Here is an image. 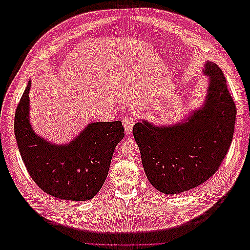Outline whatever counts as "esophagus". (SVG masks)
Segmentation results:
<instances>
[{
    "mask_svg": "<svg viewBox=\"0 0 250 250\" xmlns=\"http://www.w3.org/2000/svg\"><path fill=\"white\" fill-rule=\"evenodd\" d=\"M122 124H124L125 133H130V132L132 131V129H133V125L135 124L134 117L132 116V115L125 116L124 118H122Z\"/></svg>",
    "mask_w": 250,
    "mask_h": 250,
    "instance_id": "1",
    "label": "esophagus"
}]
</instances>
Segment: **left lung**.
<instances>
[{"instance_id":"obj_1","label":"left lung","mask_w":250,"mask_h":250,"mask_svg":"<svg viewBox=\"0 0 250 250\" xmlns=\"http://www.w3.org/2000/svg\"><path fill=\"white\" fill-rule=\"evenodd\" d=\"M208 88L204 104L187 120L157 126L146 120L133 126L142 163L149 183L166 194L185 192L210 178L229 150L236 107L224 73L207 61Z\"/></svg>"}]
</instances>
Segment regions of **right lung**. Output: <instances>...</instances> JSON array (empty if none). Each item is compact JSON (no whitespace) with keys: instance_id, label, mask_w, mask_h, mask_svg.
<instances>
[{"instance_id":"obj_1","label":"right lung","mask_w":250,"mask_h":250,"mask_svg":"<svg viewBox=\"0 0 250 250\" xmlns=\"http://www.w3.org/2000/svg\"><path fill=\"white\" fill-rule=\"evenodd\" d=\"M28 83L15 114V136L21 158L35 184L55 198L88 201L107 177L111 157L124 139L120 121L92 122L65 145L40 137L30 124Z\"/></svg>"}]
</instances>
